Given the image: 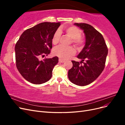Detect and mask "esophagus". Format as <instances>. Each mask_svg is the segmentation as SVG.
Masks as SVG:
<instances>
[{
  "mask_svg": "<svg viewBox=\"0 0 125 125\" xmlns=\"http://www.w3.org/2000/svg\"><path fill=\"white\" fill-rule=\"evenodd\" d=\"M65 62V60H63V59H61V58H59V62L63 63V62Z\"/></svg>",
  "mask_w": 125,
  "mask_h": 125,
  "instance_id": "34e87169",
  "label": "esophagus"
}]
</instances>
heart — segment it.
Returning <instances> with one entry per match:
<instances>
[{
	"label": "heart",
	"instance_id": "heart-1",
	"mask_svg": "<svg viewBox=\"0 0 125 125\" xmlns=\"http://www.w3.org/2000/svg\"><path fill=\"white\" fill-rule=\"evenodd\" d=\"M66 34L68 35L72 40L73 43L75 46L80 48L83 47L85 41L81 35V30L75 26H68L64 29ZM61 33L60 30H58L54 33L52 37V43L56 45L58 43L60 39ZM53 54L54 55L59 57L60 58L66 59L68 58L75 53V50L73 46L65 47L63 46H58L55 47L53 50Z\"/></svg>",
	"mask_w": 125,
	"mask_h": 125
}]
</instances>
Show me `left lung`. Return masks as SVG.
I'll use <instances>...</instances> for the list:
<instances>
[{
    "mask_svg": "<svg viewBox=\"0 0 125 125\" xmlns=\"http://www.w3.org/2000/svg\"><path fill=\"white\" fill-rule=\"evenodd\" d=\"M74 24L83 30L85 44L77 56L81 62L71 61L73 66L68 71V78L74 84L84 86L95 80L103 71L108 49L103 36L92 25L86 23Z\"/></svg>",
    "mask_w": 125,
    "mask_h": 125,
    "instance_id": "left-lung-1",
    "label": "left lung"
}]
</instances>
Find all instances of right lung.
Here are the masks:
<instances>
[{"label": "right lung", "mask_w": 125, "mask_h": 125, "mask_svg": "<svg viewBox=\"0 0 125 125\" xmlns=\"http://www.w3.org/2000/svg\"><path fill=\"white\" fill-rule=\"evenodd\" d=\"M60 25V22H43L26 30L15 46L16 66L26 80L35 84L48 81L52 78L57 56L40 60L47 56L52 48V37Z\"/></svg>", "instance_id": "1"}]
</instances>
